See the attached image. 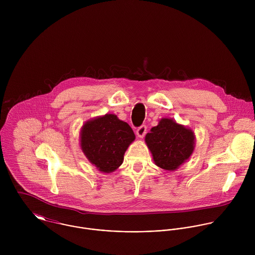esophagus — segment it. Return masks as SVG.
Wrapping results in <instances>:
<instances>
[{"instance_id": "1", "label": "esophagus", "mask_w": 255, "mask_h": 255, "mask_svg": "<svg viewBox=\"0 0 255 255\" xmlns=\"http://www.w3.org/2000/svg\"><path fill=\"white\" fill-rule=\"evenodd\" d=\"M146 133V127L145 126H141L140 128H138L136 129V135L139 137V138H143Z\"/></svg>"}]
</instances>
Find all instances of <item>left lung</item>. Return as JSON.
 Returning <instances> with one entry per match:
<instances>
[{"label":"left lung","mask_w":255,"mask_h":255,"mask_svg":"<svg viewBox=\"0 0 255 255\" xmlns=\"http://www.w3.org/2000/svg\"><path fill=\"white\" fill-rule=\"evenodd\" d=\"M145 143L159 168L173 172L192 155L195 135L191 128L170 118H163L145 135Z\"/></svg>","instance_id":"8db88e82"}]
</instances>
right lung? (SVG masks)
<instances>
[{
  "mask_svg": "<svg viewBox=\"0 0 255 255\" xmlns=\"http://www.w3.org/2000/svg\"><path fill=\"white\" fill-rule=\"evenodd\" d=\"M135 139L133 130L114 114L93 118L80 128V149L98 171L110 174L124 162V155Z\"/></svg>",
  "mask_w": 255,
  "mask_h": 255,
  "instance_id": "obj_1",
  "label": "right lung"
}]
</instances>
